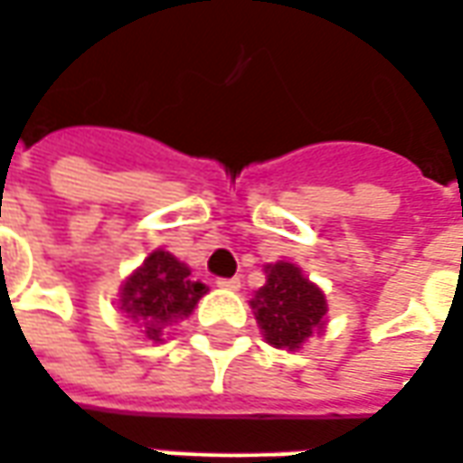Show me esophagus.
I'll return each mask as SVG.
<instances>
[{"label":"esophagus","mask_w":463,"mask_h":463,"mask_svg":"<svg viewBox=\"0 0 463 463\" xmlns=\"http://www.w3.org/2000/svg\"><path fill=\"white\" fill-rule=\"evenodd\" d=\"M219 288H224V291H239L241 288V279L234 276V279H217Z\"/></svg>","instance_id":"1"}]
</instances>
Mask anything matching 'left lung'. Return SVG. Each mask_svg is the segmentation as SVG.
Returning <instances> with one entry per match:
<instances>
[{
  "mask_svg": "<svg viewBox=\"0 0 463 463\" xmlns=\"http://www.w3.org/2000/svg\"><path fill=\"white\" fill-rule=\"evenodd\" d=\"M249 306L266 343L279 350H298L313 333L326 328V296L288 261L266 266V283Z\"/></svg>",
  "mask_w": 463,
  "mask_h": 463,
  "instance_id": "1",
  "label": "left lung"
}]
</instances>
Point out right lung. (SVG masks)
Wrapping results in <instances>:
<instances>
[{"label":"right lung","mask_w":463,"mask_h":463,"mask_svg":"<svg viewBox=\"0 0 463 463\" xmlns=\"http://www.w3.org/2000/svg\"><path fill=\"white\" fill-rule=\"evenodd\" d=\"M204 293L207 286L192 281L190 266L177 261L170 251L155 249L143 266L125 279L120 310L143 326L153 343H162V330L187 318Z\"/></svg>","instance_id":"right-lung-1"}]
</instances>
